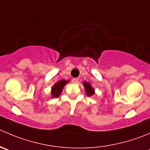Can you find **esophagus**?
I'll return each mask as SVG.
<instances>
[{
	"label": "esophagus",
	"instance_id": "34e87169",
	"mask_svg": "<svg viewBox=\"0 0 150 150\" xmlns=\"http://www.w3.org/2000/svg\"><path fill=\"white\" fill-rule=\"evenodd\" d=\"M72 83H78V82H79V79L78 78H73V79L72 80Z\"/></svg>",
	"mask_w": 150,
	"mask_h": 150
}]
</instances>
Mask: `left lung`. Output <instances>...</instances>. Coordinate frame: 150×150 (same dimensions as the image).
<instances>
[{
    "label": "left lung",
    "instance_id": "left-lung-1",
    "mask_svg": "<svg viewBox=\"0 0 150 150\" xmlns=\"http://www.w3.org/2000/svg\"><path fill=\"white\" fill-rule=\"evenodd\" d=\"M83 85L84 88H85L86 94L87 96L91 97V96H92L94 94V89L92 88V86H91L89 83L84 81Z\"/></svg>",
    "mask_w": 150,
    "mask_h": 150
}]
</instances>
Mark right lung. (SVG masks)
<instances>
[{"label": "right lung", "mask_w": 150, "mask_h": 150, "mask_svg": "<svg viewBox=\"0 0 150 150\" xmlns=\"http://www.w3.org/2000/svg\"><path fill=\"white\" fill-rule=\"evenodd\" d=\"M67 83H69V81H66V80H61L56 83L51 88L52 97H56V98L59 97V95L62 94L63 88Z\"/></svg>", "instance_id": "obj_1"}]
</instances>
